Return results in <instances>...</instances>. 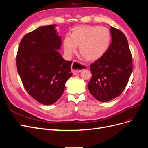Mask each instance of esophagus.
Segmentation results:
<instances>
[{"instance_id":"esophagus-1","label":"esophagus","mask_w":148,"mask_h":148,"mask_svg":"<svg viewBox=\"0 0 148 148\" xmlns=\"http://www.w3.org/2000/svg\"><path fill=\"white\" fill-rule=\"evenodd\" d=\"M71 72H72V73L73 75H76L79 73L80 71H82L83 70L86 69V67H85L84 65L80 64L77 61L74 60L72 64H71Z\"/></svg>"}]
</instances>
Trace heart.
I'll return each mask as SVG.
<instances>
[{
	"mask_svg": "<svg viewBox=\"0 0 148 148\" xmlns=\"http://www.w3.org/2000/svg\"><path fill=\"white\" fill-rule=\"evenodd\" d=\"M111 42V34L104 26L82 25L75 27L69 37L64 38L65 54L71 57L79 47V52L88 62H95L104 56Z\"/></svg>",
	"mask_w": 148,
	"mask_h": 148,
	"instance_id": "b5f03b06",
	"label": "heart"
}]
</instances>
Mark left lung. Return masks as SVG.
Segmentation results:
<instances>
[{
  "label": "left lung",
  "mask_w": 148,
  "mask_h": 148,
  "mask_svg": "<svg viewBox=\"0 0 148 148\" xmlns=\"http://www.w3.org/2000/svg\"><path fill=\"white\" fill-rule=\"evenodd\" d=\"M112 42L101 59L92 64L89 92L100 102L119 96L126 87L133 71L132 56L127 39L122 31L111 26Z\"/></svg>",
  "instance_id": "obj_1"
}]
</instances>
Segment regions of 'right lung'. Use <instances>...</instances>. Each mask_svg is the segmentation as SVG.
Here are the masks:
<instances>
[{"mask_svg": "<svg viewBox=\"0 0 148 148\" xmlns=\"http://www.w3.org/2000/svg\"><path fill=\"white\" fill-rule=\"evenodd\" d=\"M56 26H41L24 36L16 56L18 73L25 89L44 105L59 100L72 75V61H66L57 51L62 41Z\"/></svg>", "mask_w": 148, "mask_h": 148, "instance_id": "obj_1", "label": "right lung"}]
</instances>
